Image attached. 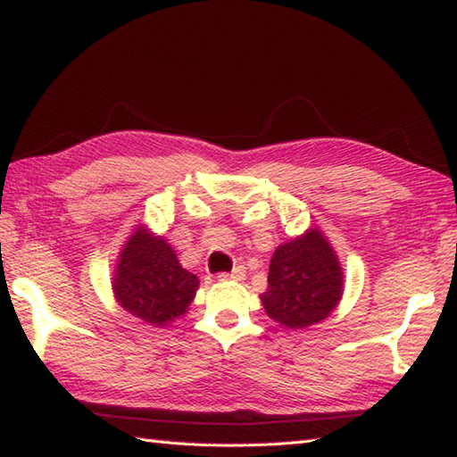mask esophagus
<instances>
[{"instance_id": "obj_1", "label": "esophagus", "mask_w": 457, "mask_h": 457, "mask_svg": "<svg viewBox=\"0 0 457 457\" xmlns=\"http://www.w3.org/2000/svg\"><path fill=\"white\" fill-rule=\"evenodd\" d=\"M245 275H247L245 267L239 265V267H236L234 270H231V273H221V275H218V278H220V280H244Z\"/></svg>"}]
</instances>
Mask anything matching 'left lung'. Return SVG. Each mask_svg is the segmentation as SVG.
Segmentation results:
<instances>
[{"mask_svg":"<svg viewBox=\"0 0 457 457\" xmlns=\"http://www.w3.org/2000/svg\"><path fill=\"white\" fill-rule=\"evenodd\" d=\"M342 295L344 270L332 244L322 229L308 228L275 249L261 303L280 326L303 329L332 314Z\"/></svg>","mask_w":457,"mask_h":457,"instance_id":"1","label":"left lung"}]
</instances>
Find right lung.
Returning <instances> with one entry per match:
<instances>
[{"instance_id":"add662e5","label":"right lung","mask_w":457,"mask_h":457,"mask_svg":"<svg viewBox=\"0 0 457 457\" xmlns=\"http://www.w3.org/2000/svg\"><path fill=\"white\" fill-rule=\"evenodd\" d=\"M198 287V277L182 269L167 239L145 223L123 244L112 277L113 296L125 312L159 328L187 314Z\"/></svg>"}]
</instances>
